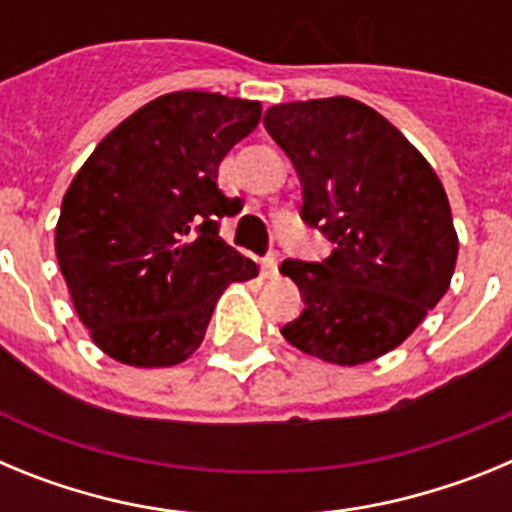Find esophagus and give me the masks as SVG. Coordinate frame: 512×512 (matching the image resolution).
<instances>
[{
	"label": "esophagus",
	"mask_w": 512,
	"mask_h": 512,
	"mask_svg": "<svg viewBox=\"0 0 512 512\" xmlns=\"http://www.w3.org/2000/svg\"><path fill=\"white\" fill-rule=\"evenodd\" d=\"M279 261H282V259H279V251H269L264 259H261V266H264L266 277H277Z\"/></svg>",
	"instance_id": "obj_1"
}]
</instances>
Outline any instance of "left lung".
I'll return each instance as SVG.
<instances>
[{
    "label": "left lung",
    "instance_id": "obj_1",
    "mask_svg": "<svg viewBox=\"0 0 512 512\" xmlns=\"http://www.w3.org/2000/svg\"><path fill=\"white\" fill-rule=\"evenodd\" d=\"M264 128L300 176L302 223L333 243L325 259L279 266L302 297L282 336L341 366L387 354L438 305L454 274L459 238L436 171L356 99L277 104Z\"/></svg>",
    "mask_w": 512,
    "mask_h": 512
}]
</instances>
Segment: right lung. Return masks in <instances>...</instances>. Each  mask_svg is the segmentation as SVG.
<instances>
[{
	"mask_svg": "<svg viewBox=\"0 0 512 512\" xmlns=\"http://www.w3.org/2000/svg\"><path fill=\"white\" fill-rule=\"evenodd\" d=\"M261 120V104L210 92L153 99L94 148L63 197L56 256L81 323L104 354L171 366L197 351L217 297L256 277L220 241L241 210L217 166Z\"/></svg>",
	"mask_w": 512,
	"mask_h": 512,
	"instance_id": "right-lung-1",
	"label": "right lung"
}]
</instances>
